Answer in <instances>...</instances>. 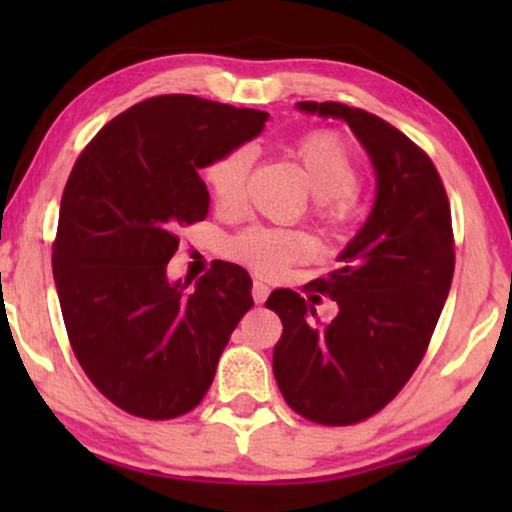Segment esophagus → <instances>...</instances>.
<instances>
[{
	"mask_svg": "<svg viewBox=\"0 0 512 512\" xmlns=\"http://www.w3.org/2000/svg\"><path fill=\"white\" fill-rule=\"evenodd\" d=\"M268 293H270V289L263 282H254V286H251V296H254V303H263V300L268 298Z\"/></svg>",
	"mask_w": 512,
	"mask_h": 512,
	"instance_id": "obj_1",
	"label": "esophagus"
}]
</instances>
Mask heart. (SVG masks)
<instances>
[{
	"label": "heart",
	"instance_id": "b5f03b06",
	"mask_svg": "<svg viewBox=\"0 0 512 512\" xmlns=\"http://www.w3.org/2000/svg\"><path fill=\"white\" fill-rule=\"evenodd\" d=\"M289 153L310 181L314 216L328 228L352 223L361 212L356 191L361 163L352 144L333 130H314L296 139ZM251 165V146H235L207 167V186L221 209L235 212L244 205ZM230 254L261 275L275 277L289 265L307 261L314 254V242L303 230L258 226L237 235L230 242Z\"/></svg>",
	"mask_w": 512,
	"mask_h": 512
}]
</instances>
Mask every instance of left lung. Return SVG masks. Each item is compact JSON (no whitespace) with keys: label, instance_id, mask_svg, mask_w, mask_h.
<instances>
[{"label":"left lung","instance_id":"left-lung-1","mask_svg":"<svg viewBox=\"0 0 512 512\" xmlns=\"http://www.w3.org/2000/svg\"><path fill=\"white\" fill-rule=\"evenodd\" d=\"M298 109L342 118L377 177L368 221L338 265L307 284L338 303V317L319 324V296L291 289L265 300L284 326L272 352L284 401L314 424L349 426L394 401L424 359L454 275L450 200L431 158L380 116L340 102Z\"/></svg>","mask_w":512,"mask_h":512}]
</instances>
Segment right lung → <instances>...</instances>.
Here are the masks:
<instances>
[{
  "label": "right lung",
  "instance_id": "1",
  "mask_svg": "<svg viewBox=\"0 0 512 512\" xmlns=\"http://www.w3.org/2000/svg\"><path fill=\"white\" fill-rule=\"evenodd\" d=\"M265 121V111L160 95L111 118L76 158L53 277L83 373L130 415L191 412L254 305L240 265L214 261L193 291L167 282L165 268L179 249L177 230L207 216L198 170L261 135Z\"/></svg>",
  "mask_w": 512,
  "mask_h": 512
}]
</instances>
